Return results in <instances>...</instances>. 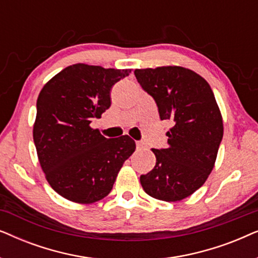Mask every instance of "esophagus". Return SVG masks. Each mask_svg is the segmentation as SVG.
<instances>
[{
	"instance_id": "1",
	"label": "esophagus",
	"mask_w": 258,
	"mask_h": 258,
	"mask_svg": "<svg viewBox=\"0 0 258 258\" xmlns=\"http://www.w3.org/2000/svg\"><path fill=\"white\" fill-rule=\"evenodd\" d=\"M136 147L137 149H144L146 148V144H144V142H142V141H139V142H136Z\"/></svg>"
}]
</instances>
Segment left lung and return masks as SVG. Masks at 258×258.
Wrapping results in <instances>:
<instances>
[{
    "label": "left lung",
    "mask_w": 258,
    "mask_h": 258,
    "mask_svg": "<svg viewBox=\"0 0 258 258\" xmlns=\"http://www.w3.org/2000/svg\"><path fill=\"white\" fill-rule=\"evenodd\" d=\"M156 102L160 118L174 123L168 147L153 149L156 165L140 181L154 199L176 202L203 185L213 170L223 137V122L209 83L182 67L134 72Z\"/></svg>",
    "instance_id": "1"
}]
</instances>
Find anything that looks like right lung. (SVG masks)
I'll return each mask as SVG.
<instances>
[{"label": "right lung", "instance_id": "1", "mask_svg": "<svg viewBox=\"0 0 258 258\" xmlns=\"http://www.w3.org/2000/svg\"><path fill=\"white\" fill-rule=\"evenodd\" d=\"M130 73L79 63L55 75L38 95L34 143L47 181L64 199L76 203L103 199L135 151L128 135L105 139L90 126L110 107L112 86Z\"/></svg>", "mask_w": 258, "mask_h": 258}]
</instances>
